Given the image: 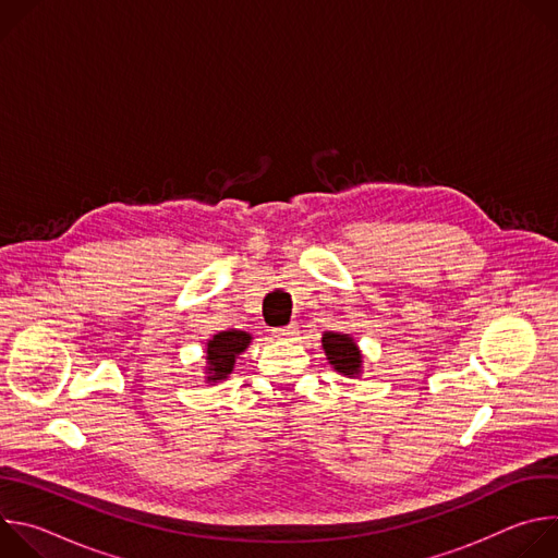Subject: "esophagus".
Wrapping results in <instances>:
<instances>
[{"instance_id":"1","label":"esophagus","mask_w":558,"mask_h":558,"mask_svg":"<svg viewBox=\"0 0 558 558\" xmlns=\"http://www.w3.org/2000/svg\"><path fill=\"white\" fill-rule=\"evenodd\" d=\"M295 333H298V327H295V325H289V327L276 329V331H274V338H276V340H291Z\"/></svg>"}]
</instances>
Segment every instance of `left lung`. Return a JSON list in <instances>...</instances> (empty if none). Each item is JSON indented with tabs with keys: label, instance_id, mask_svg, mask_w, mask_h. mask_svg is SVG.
I'll return each mask as SVG.
<instances>
[{
	"label": "left lung",
	"instance_id": "left-lung-1",
	"mask_svg": "<svg viewBox=\"0 0 558 558\" xmlns=\"http://www.w3.org/2000/svg\"><path fill=\"white\" fill-rule=\"evenodd\" d=\"M323 349L333 366L344 377H360L364 371V355L351 333L340 331H325L323 336Z\"/></svg>",
	"mask_w": 558,
	"mask_h": 558
}]
</instances>
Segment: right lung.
I'll use <instances>...</instances> for the list:
<instances>
[{"label": "right lung", "mask_w": 558, "mask_h": 558, "mask_svg": "<svg viewBox=\"0 0 558 558\" xmlns=\"http://www.w3.org/2000/svg\"><path fill=\"white\" fill-rule=\"evenodd\" d=\"M252 333L247 331H238V329H229V331H218L211 340L205 342V381L207 384H216L222 381L231 375L235 360L241 353H245V349L252 344Z\"/></svg>", "instance_id": "right-lung-1"}]
</instances>
